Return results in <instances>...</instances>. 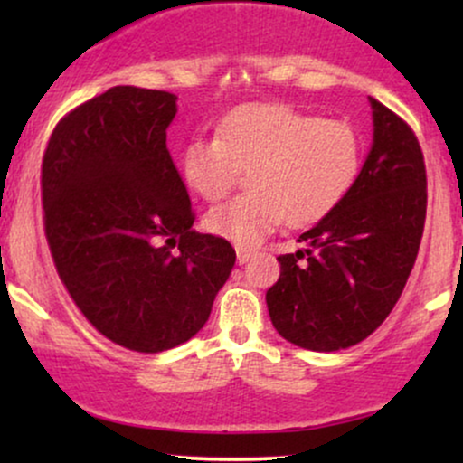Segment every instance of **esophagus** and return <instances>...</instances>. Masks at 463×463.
<instances>
[{"label":"esophagus","mask_w":463,"mask_h":463,"mask_svg":"<svg viewBox=\"0 0 463 463\" xmlns=\"http://www.w3.org/2000/svg\"><path fill=\"white\" fill-rule=\"evenodd\" d=\"M252 254H254V250H250V248H237V263H239V265L248 263Z\"/></svg>","instance_id":"34e87169"}]
</instances>
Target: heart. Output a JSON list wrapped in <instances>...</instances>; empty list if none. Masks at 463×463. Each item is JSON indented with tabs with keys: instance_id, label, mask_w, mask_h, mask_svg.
I'll return each instance as SVG.
<instances>
[{
	"instance_id": "b5f03b06",
	"label": "heart",
	"mask_w": 463,
	"mask_h": 463,
	"mask_svg": "<svg viewBox=\"0 0 463 463\" xmlns=\"http://www.w3.org/2000/svg\"><path fill=\"white\" fill-rule=\"evenodd\" d=\"M359 165V139L346 121L287 104L241 106L217 137H195L183 154L189 187L209 202L231 194L241 169H250L252 191L206 213V228L237 246H254L283 220H322L353 187Z\"/></svg>"
}]
</instances>
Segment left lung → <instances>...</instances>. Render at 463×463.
<instances>
[{
	"mask_svg": "<svg viewBox=\"0 0 463 463\" xmlns=\"http://www.w3.org/2000/svg\"><path fill=\"white\" fill-rule=\"evenodd\" d=\"M374 141L344 200L280 254L268 289L274 328L296 346L333 353L368 337L394 309L427 217V167L416 132L370 98Z\"/></svg>",
	"mask_w": 463,
	"mask_h": 463,
	"instance_id": "left-lung-1",
	"label": "left lung"
}]
</instances>
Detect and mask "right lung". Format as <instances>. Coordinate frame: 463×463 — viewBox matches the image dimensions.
<instances>
[{
	"label": "right lung",
	"instance_id": "obj_1",
	"mask_svg": "<svg viewBox=\"0 0 463 463\" xmlns=\"http://www.w3.org/2000/svg\"><path fill=\"white\" fill-rule=\"evenodd\" d=\"M174 115V93L113 87L58 121L41 165L56 272L82 316L135 353L194 337L237 259L226 239L191 228L167 150Z\"/></svg>",
	"mask_w": 463,
	"mask_h": 463
}]
</instances>
